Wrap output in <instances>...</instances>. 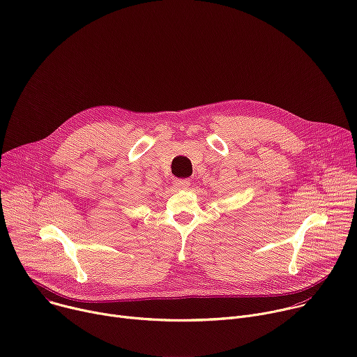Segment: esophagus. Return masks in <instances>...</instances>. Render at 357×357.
<instances>
[{"instance_id":"34e87169","label":"esophagus","mask_w":357,"mask_h":357,"mask_svg":"<svg viewBox=\"0 0 357 357\" xmlns=\"http://www.w3.org/2000/svg\"><path fill=\"white\" fill-rule=\"evenodd\" d=\"M174 186L176 189L183 190V189H188L190 186V182L188 179H174Z\"/></svg>"}]
</instances>
